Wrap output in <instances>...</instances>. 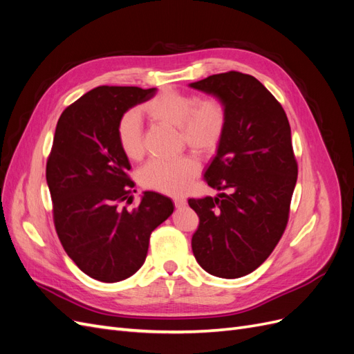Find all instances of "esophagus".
I'll return each instance as SVG.
<instances>
[{"mask_svg": "<svg viewBox=\"0 0 354 354\" xmlns=\"http://www.w3.org/2000/svg\"><path fill=\"white\" fill-rule=\"evenodd\" d=\"M173 201H174V203H176V207H177V208H180V207H185L186 203H187V199H186L185 196H174V198H173Z\"/></svg>", "mask_w": 354, "mask_h": 354, "instance_id": "esophagus-1", "label": "esophagus"}]
</instances>
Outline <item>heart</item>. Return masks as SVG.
<instances>
[{"label": "heart", "mask_w": 354, "mask_h": 354, "mask_svg": "<svg viewBox=\"0 0 354 354\" xmlns=\"http://www.w3.org/2000/svg\"><path fill=\"white\" fill-rule=\"evenodd\" d=\"M140 112L155 122L178 127L183 142L199 155L216 151L227 128V109L216 97L198 99L196 95L167 90L146 102ZM118 140L128 159H142L145 146L138 112H127L121 118ZM196 171L195 160L183 155L174 159H152L140 169L138 178L146 189L177 195L189 187Z\"/></svg>", "instance_id": "1"}]
</instances>
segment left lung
Returning a JSON list of instances; mask_svg holds the SVG:
<instances>
[{
    "label": "left lung",
    "mask_w": 354,
    "mask_h": 354,
    "mask_svg": "<svg viewBox=\"0 0 354 354\" xmlns=\"http://www.w3.org/2000/svg\"><path fill=\"white\" fill-rule=\"evenodd\" d=\"M227 109V128L205 181L216 198L189 199L199 217L192 251L209 274L236 279L254 272L285 232L298 165L281 103L251 75L236 71L190 84Z\"/></svg>",
    "instance_id": "obj_1"
}]
</instances>
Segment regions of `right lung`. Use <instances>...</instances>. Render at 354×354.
<instances>
[{
    "label": "right lung",
    "mask_w": 354,
    "mask_h": 354,
    "mask_svg": "<svg viewBox=\"0 0 354 354\" xmlns=\"http://www.w3.org/2000/svg\"><path fill=\"white\" fill-rule=\"evenodd\" d=\"M156 88L102 85L60 115L47 159L53 220L66 254L100 282H120L143 266L151 233L174 211L173 201L145 192L134 209L130 160L118 140V122Z\"/></svg>",
    "instance_id": "obj_1"
}]
</instances>
